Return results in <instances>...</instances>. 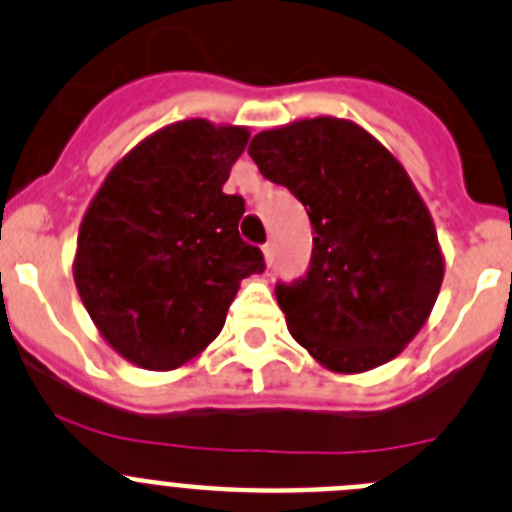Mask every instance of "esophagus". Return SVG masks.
<instances>
[{
  "label": "esophagus",
  "instance_id": "obj_1",
  "mask_svg": "<svg viewBox=\"0 0 512 512\" xmlns=\"http://www.w3.org/2000/svg\"><path fill=\"white\" fill-rule=\"evenodd\" d=\"M262 257H265V265H267V267H270L272 262H275V247H272L270 242H267V245L262 247Z\"/></svg>",
  "mask_w": 512,
  "mask_h": 512
}]
</instances>
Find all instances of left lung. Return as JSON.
<instances>
[{
	"instance_id": "left-lung-1",
	"label": "left lung",
	"mask_w": 512,
	"mask_h": 512,
	"mask_svg": "<svg viewBox=\"0 0 512 512\" xmlns=\"http://www.w3.org/2000/svg\"><path fill=\"white\" fill-rule=\"evenodd\" d=\"M247 154L313 224L308 275L275 290L295 341L336 374L399 356L444 280L432 214L401 161L366 128L333 116L267 128Z\"/></svg>"
}]
</instances>
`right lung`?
Segmentation results:
<instances>
[{
    "mask_svg": "<svg viewBox=\"0 0 512 512\" xmlns=\"http://www.w3.org/2000/svg\"><path fill=\"white\" fill-rule=\"evenodd\" d=\"M250 128L186 118L143 138L83 214L73 278L105 343L174 371L219 336L240 283L265 270L240 237L245 202L224 194Z\"/></svg>",
    "mask_w": 512,
    "mask_h": 512,
    "instance_id": "add662e5",
    "label": "right lung"
}]
</instances>
